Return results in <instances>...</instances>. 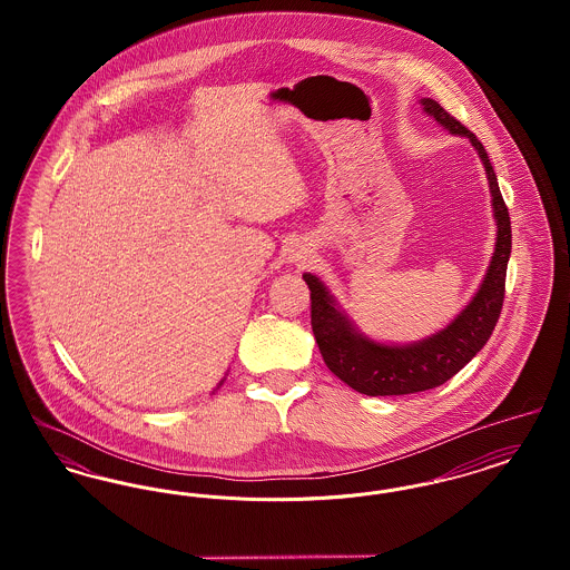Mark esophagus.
Wrapping results in <instances>:
<instances>
[{
    "label": "esophagus",
    "mask_w": 570,
    "mask_h": 570,
    "mask_svg": "<svg viewBox=\"0 0 570 570\" xmlns=\"http://www.w3.org/2000/svg\"><path fill=\"white\" fill-rule=\"evenodd\" d=\"M291 258H293V263H298V261H305L307 256H305V249H293V254H291Z\"/></svg>",
    "instance_id": "esophagus-1"
}]
</instances>
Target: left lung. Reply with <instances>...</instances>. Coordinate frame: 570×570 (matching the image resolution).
Returning a JSON list of instances; mask_svg holds the SVG:
<instances>
[{"mask_svg": "<svg viewBox=\"0 0 570 570\" xmlns=\"http://www.w3.org/2000/svg\"><path fill=\"white\" fill-rule=\"evenodd\" d=\"M423 112L451 135L465 136L485 166L491 209L495 219V247L488 273L472 301L460 314L432 335L410 344H382L367 337L353 318L331 295L325 282L312 273H303L312 298V331L325 358L326 367L354 391L372 397L407 395L435 389L453 379L472 356L488 344L489 335L500 318L504 301L507 265L511 258V217L498 188L493 166L481 140L463 128L432 98L419 100Z\"/></svg>", "mask_w": 570, "mask_h": 570, "instance_id": "obj_1", "label": "left lung"}]
</instances>
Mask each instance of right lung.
<instances>
[{
	"label": "right lung",
	"mask_w": 570,
	"mask_h": 570,
	"mask_svg": "<svg viewBox=\"0 0 570 570\" xmlns=\"http://www.w3.org/2000/svg\"><path fill=\"white\" fill-rule=\"evenodd\" d=\"M222 382H224V380H222ZM222 382H219V384H222Z\"/></svg>",
	"instance_id": "right-lung-1"
}]
</instances>
